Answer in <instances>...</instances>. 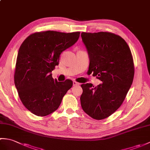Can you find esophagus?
<instances>
[{
  "mask_svg": "<svg viewBox=\"0 0 150 150\" xmlns=\"http://www.w3.org/2000/svg\"><path fill=\"white\" fill-rule=\"evenodd\" d=\"M73 85L74 86H79V85H80V83H79V82H76V81H73Z\"/></svg>",
  "mask_w": 150,
  "mask_h": 150,
  "instance_id": "1",
  "label": "esophagus"
}]
</instances>
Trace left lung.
<instances>
[{"label":"left lung","instance_id":"1","mask_svg":"<svg viewBox=\"0 0 150 150\" xmlns=\"http://www.w3.org/2000/svg\"><path fill=\"white\" fill-rule=\"evenodd\" d=\"M86 47L90 66L103 84L81 85V103L89 116L102 120L110 116L121 105L132 84L134 64L131 50L122 37L110 32L81 33Z\"/></svg>","mask_w":150,"mask_h":150}]
</instances>
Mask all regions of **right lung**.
Returning a JSON list of instances; mask_svg holds the SVG:
<instances>
[{
    "label": "right lung",
    "mask_w": 150,
    "mask_h": 150,
    "mask_svg": "<svg viewBox=\"0 0 150 150\" xmlns=\"http://www.w3.org/2000/svg\"><path fill=\"white\" fill-rule=\"evenodd\" d=\"M80 33L41 31L30 35L21 44L16 62L15 85L22 104L35 115L43 117L54 112L72 87V81L58 82L51 73L59 65L60 54L77 42Z\"/></svg>",
    "instance_id": "right-lung-1"
}]
</instances>
